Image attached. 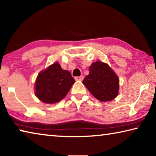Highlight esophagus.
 Segmentation results:
<instances>
[{"mask_svg": "<svg viewBox=\"0 0 156 156\" xmlns=\"http://www.w3.org/2000/svg\"><path fill=\"white\" fill-rule=\"evenodd\" d=\"M83 76H76V77H75V80H79V81H81L83 80Z\"/></svg>", "mask_w": 156, "mask_h": 156, "instance_id": "1", "label": "esophagus"}]
</instances>
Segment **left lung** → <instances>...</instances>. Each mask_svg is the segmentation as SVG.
<instances>
[{"mask_svg":"<svg viewBox=\"0 0 156 156\" xmlns=\"http://www.w3.org/2000/svg\"><path fill=\"white\" fill-rule=\"evenodd\" d=\"M83 83L101 102L111 101L119 93V78L109 65L101 61L92 63Z\"/></svg>","mask_w":156,"mask_h":156,"instance_id":"1","label":"left lung"}]
</instances>
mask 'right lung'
<instances>
[{"label": "right lung", "mask_w": 156, "mask_h": 156, "mask_svg": "<svg viewBox=\"0 0 156 156\" xmlns=\"http://www.w3.org/2000/svg\"><path fill=\"white\" fill-rule=\"evenodd\" d=\"M75 82L71 73L56 62L37 76L35 95L44 103H57L67 96Z\"/></svg>", "instance_id": "obj_1"}]
</instances>
